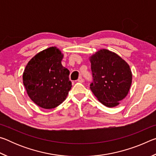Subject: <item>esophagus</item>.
<instances>
[{
  "mask_svg": "<svg viewBox=\"0 0 156 156\" xmlns=\"http://www.w3.org/2000/svg\"><path fill=\"white\" fill-rule=\"evenodd\" d=\"M77 81L79 82V83H83V78L81 77V76H80V77H79L78 79L77 80Z\"/></svg>",
  "mask_w": 156,
  "mask_h": 156,
  "instance_id": "obj_1",
  "label": "esophagus"
}]
</instances>
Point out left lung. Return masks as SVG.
I'll return each mask as SVG.
<instances>
[{
  "label": "left lung",
  "instance_id": "8db88e82",
  "mask_svg": "<svg viewBox=\"0 0 156 156\" xmlns=\"http://www.w3.org/2000/svg\"><path fill=\"white\" fill-rule=\"evenodd\" d=\"M93 82L90 89L98 100L114 107L127 96L132 82L129 65L115 53L102 49L89 58Z\"/></svg>",
  "mask_w": 156,
  "mask_h": 156
}]
</instances>
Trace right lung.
<instances>
[{"instance_id":"1","label":"right lung","mask_w":156,"mask_h":156,"mask_svg":"<svg viewBox=\"0 0 156 156\" xmlns=\"http://www.w3.org/2000/svg\"><path fill=\"white\" fill-rule=\"evenodd\" d=\"M62 58L59 49L51 47L34 56L23 72V84L29 97L43 109L58 106L72 88L69 71L62 65Z\"/></svg>"}]
</instances>
